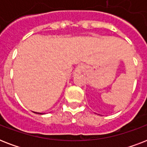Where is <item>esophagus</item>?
Masks as SVG:
<instances>
[{"label":"esophagus","instance_id":"1","mask_svg":"<svg viewBox=\"0 0 147 147\" xmlns=\"http://www.w3.org/2000/svg\"><path fill=\"white\" fill-rule=\"evenodd\" d=\"M85 69H86V67H85V65L81 64V65H78L77 68H76V71H75V73L80 74V73H82V72H83V71H85Z\"/></svg>","mask_w":147,"mask_h":147}]
</instances>
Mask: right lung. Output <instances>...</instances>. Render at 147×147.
I'll return each instance as SVG.
<instances>
[{
	"label": "right lung",
	"instance_id": "right-lung-1",
	"mask_svg": "<svg viewBox=\"0 0 147 147\" xmlns=\"http://www.w3.org/2000/svg\"><path fill=\"white\" fill-rule=\"evenodd\" d=\"M34 113H36V114H41V113H37V112H34Z\"/></svg>",
	"mask_w": 147,
	"mask_h": 147
}]
</instances>
